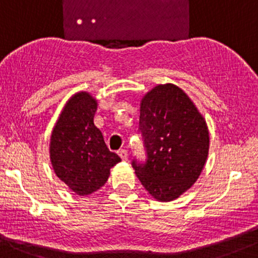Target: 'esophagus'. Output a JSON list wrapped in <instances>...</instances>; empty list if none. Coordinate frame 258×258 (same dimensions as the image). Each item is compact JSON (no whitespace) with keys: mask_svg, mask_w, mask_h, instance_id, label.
Instances as JSON below:
<instances>
[{"mask_svg":"<svg viewBox=\"0 0 258 258\" xmlns=\"http://www.w3.org/2000/svg\"><path fill=\"white\" fill-rule=\"evenodd\" d=\"M118 154L123 160H126V159H128V151H126L125 149H120V150L118 151Z\"/></svg>","mask_w":258,"mask_h":258,"instance_id":"esophagus-1","label":"esophagus"}]
</instances>
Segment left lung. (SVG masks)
<instances>
[{
	"instance_id": "8db88e82",
	"label": "left lung",
	"mask_w": 258,
	"mask_h": 258,
	"mask_svg": "<svg viewBox=\"0 0 258 258\" xmlns=\"http://www.w3.org/2000/svg\"><path fill=\"white\" fill-rule=\"evenodd\" d=\"M147 159H133L138 179L153 198L171 201L192 186L209 154V129L190 98L159 84L140 103L139 129Z\"/></svg>"
}]
</instances>
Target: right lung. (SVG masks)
<instances>
[{"instance_id":"obj_1","label":"right lung","mask_w":258,"mask_h":258,"mask_svg":"<svg viewBox=\"0 0 258 258\" xmlns=\"http://www.w3.org/2000/svg\"><path fill=\"white\" fill-rule=\"evenodd\" d=\"M97 100L87 92L67 102L50 137L49 154L55 175L77 195H89L107 182L121 160L111 153L94 125Z\"/></svg>"}]
</instances>
